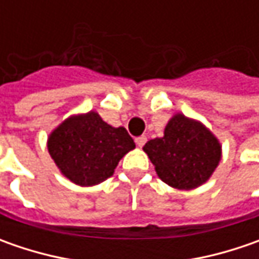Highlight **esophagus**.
<instances>
[{
    "label": "esophagus",
    "instance_id": "esophagus-1",
    "mask_svg": "<svg viewBox=\"0 0 259 259\" xmlns=\"http://www.w3.org/2000/svg\"><path fill=\"white\" fill-rule=\"evenodd\" d=\"M145 143H147V137H144V135H143V137H137V138H135V144L138 145V147H143Z\"/></svg>",
    "mask_w": 259,
    "mask_h": 259
}]
</instances>
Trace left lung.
<instances>
[{
  "mask_svg": "<svg viewBox=\"0 0 259 259\" xmlns=\"http://www.w3.org/2000/svg\"><path fill=\"white\" fill-rule=\"evenodd\" d=\"M165 184L179 190H192L206 183L222 158V145L200 121L174 114L161 138L143 147Z\"/></svg>",
  "mask_w": 259,
  "mask_h": 259,
  "instance_id": "obj_1",
  "label": "left lung"
}]
</instances>
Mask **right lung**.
I'll return each mask as SVG.
<instances>
[{
	"instance_id": "add662e5",
	"label": "right lung",
	"mask_w": 259,
	"mask_h": 259,
	"mask_svg": "<svg viewBox=\"0 0 259 259\" xmlns=\"http://www.w3.org/2000/svg\"><path fill=\"white\" fill-rule=\"evenodd\" d=\"M134 148L124 126L106 124L95 111L66 118L47 138L49 154L60 173L82 187L105 182Z\"/></svg>"
}]
</instances>
